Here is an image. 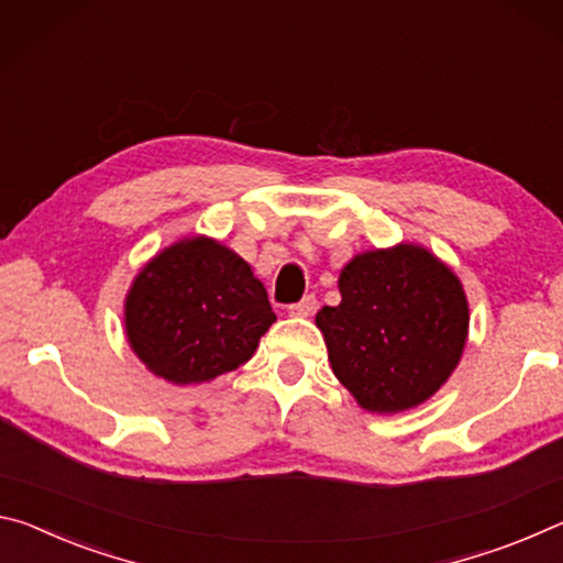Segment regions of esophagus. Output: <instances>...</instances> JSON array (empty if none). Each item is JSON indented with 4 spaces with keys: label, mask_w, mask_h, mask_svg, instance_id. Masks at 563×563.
<instances>
[{
    "label": "esophagus",
    "mask_w": 563,
    "mask_h": 563,
    "mask_svg": "<svg viewBox=\"0 0 563 563\" xmlns=\"http://www.w3.org/2000/svg\"><path fill=\"white\" fill-rule=\"evenodd\" d=\"M314 309H317V297L314 294H309V297H303L301 301L291 303L289 314L291 317H309V314H314Z\"/></svg>",
    "instance_id": "esophagus-1"
}]
</instances>
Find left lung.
Returning <instances> with one entry per match:
<instances>
[{
  "instance_id": "1",
  "label": "left lung",
  "mask_w": 563,
  "mask_h": 563,
  "mask_svg": "<svg viewBox=\"0 0 563 563\" xmlns=\"http://www.w3.org/2000/svg\"><path fill=\"white\" fill-rule=\"evenodd\" d=\"M342 301L317 314L334 376L358 407L396 413L434 396L468 334L462 282L429 249L356 254L339 276Z\"/></svg>"
}]
</instances>
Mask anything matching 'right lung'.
Masks as SVG:
<instances>
[{"label": "right lung", "instance_id": "obj_1", "mask_svg": "<svg viewBox=\"0 0 563 563\" xmlns=\"http://www.w3.org/2000/svg\"><path fill=\"white\" fill-rule=\"evenodd\" d=\"M274 321L252 266L207 236L156 254L124 301L129 346L150 372L179 386L234 372Z\"/></svg>", "mask_w": 563, "mask_h": 563}]
</instances>
